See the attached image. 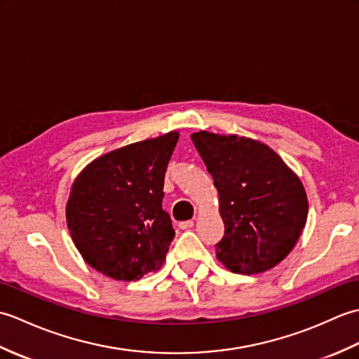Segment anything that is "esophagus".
<instances>
[{
    "label": "esophagus",
    "instance_id": "obj_1",
    "mask_svg": "<svg viewBox=\"0 0 359 359\" xmlns=\"http://www.w3.org/2000/svg\"><path fill=\"white\" fill-rule=\"evenodd\" d=\"M194 226V222L193 220H184V222L179 224V228L180 230H189V228Z\"/></svg>",
    "mask_w": 359,
    "mask_h": 359
}]
</instances>
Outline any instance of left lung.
Listing matches in <instances>:
<instances>
[{"mask_svg":"<svg viewBox=\"0 0 359 359\" xmlns=\"http://www.w3.org/2000/svg\"><path fill=\"white\" fill-rule=\"evenodd\" d=\"M194 147L215 180L225 233L216 256L228 270L256 274L293 250L309 202L297 175L266 144L201 131Z\"/></svg>","mask_w":359,"mask_h":359,"instance_id":"8db88e82","label":"left lung"}]
</instances>
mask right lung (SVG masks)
Masks as SVG:
<instances>
[{"instance_id": "obj_1", "label": "right lung", "mask_w": 359, "mask_h": 359, "mask_svg": "<svg viewBox=\"0 0 359 359\" xmlns=\"http://www.w3.org/2000/svg\"><path fill=\"white\" fill-rule=\"evenodd\" d=\"M177 140V133H168L108 152L74 182L67 228L97 271L129 282L163 265L174 239L162 208L163 182Z\"/></svg>"}]
</instances>
